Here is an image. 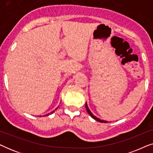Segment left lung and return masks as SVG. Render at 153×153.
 <instances>
[{"label": "left lung", "instance_id": "8db88e82", "mask_svg": "<svg viewBox=\"0 0 153 153\" xmlns=\"http://www.w3.org/2000/svg\"><path fill=\"white\" fill-rule=\"evenodd\" d=\"M85 108H86V111H87L88 114L90 115V116H91L92 117V118H93L94 119V120H95L96 121H97V122H100V123H106V122H107V121H106V120H101V119L98 118H97V117H96V116H94V115L91 113V111H90L89 108H88V106L87 102H85Z\"/></svg>", "mask_w": 153, "mask_h": 153}]
</instances>
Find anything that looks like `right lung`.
<instances>
[{
  "mask_svg": "<svg viewBox=\"0 0 153 153\" xmlns=\"http://www.w3.org/2000/svg\"><path fill=\"white\" fill-rule=\"evenodd\" d=\"M58 107H57V108H56L55 110H56V109H57V108H58ZM53 112H54V111H52V112L51 113V114H47V115H45V116H49V115H50V114H53Z\"/></svg>",
  "mask_w": 153,
  "mask_h": 153,
  "instance_id": "obj_1",
  "label": "right lung"
}]
</instances>
